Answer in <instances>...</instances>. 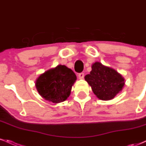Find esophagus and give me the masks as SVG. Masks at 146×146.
<instances>
[{
    "mask_svg": "<svg viewBox=\"0 0 146 146\" xmlns=\"http://www.w3.org/2000/svg\"><path fill=\"white\" fill-rule=\"evenodd\" d=\"M78 78L80 80H82L84 78V73H80L78 74Z\"/></svg>",
    "mask_w": 146,
    "mask_h": 146,
    "instance_id": "obj_1",
    "label": "esophagus"
}]
</instances>
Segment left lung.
<instances>
[{
    "mask_svg": "<svg viewBox=\"0 0 146 146\" xmlns=\"http://www.w3.org/2000/svg\"><path fill=\"white\" fill-rule=\"evenodd\" d=\"M84 78L91 86L94 94L102 100H112L125 84L121 75L98 62L92 65V71Z\"/></svg>",
    "mask_w": 146,
    "mask_h": 146,
    "instance_id": "obj_1",
    "label": "left lung"
}]
</instances>
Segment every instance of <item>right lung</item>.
Returning a JSON list of instances; mask_svg holds the SVG:
<instances>
[{
    "label": "right lung",
    "instance_id": "add662e5",
    "mask_svg": "<svg viewBox=\"0 0 146 146\" xmlns=\"http://www.w3.org/2000/svg\"><path fill=\"white\" fill-rule=\"evenodd\" d=\"M76 80V75L71 69L64 65H58L40 75L36 82V87L46 100L60 103L69 97Z\"/></svg>",
    "mask_w": 146,
    "mask_h": 146
}]
</instances>
